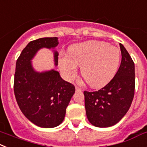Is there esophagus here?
Here are the masks:
<instances>
[{
  "mask_svg": "<svg viewBox=\"0 0 147 147\" xmlns=\"http://www.w3.org/2000/svg\"><path fill=\"white\" fill-rule=\"evenodd\" d=\"M75 89H76V91H82V89H81V87L78 86H75Z\"/></svg>",
  "mask_w": 147,
  "mask_h": 147,
  "instance_id": "34e87169",
  "label": "esophagus"
}]
</instances>
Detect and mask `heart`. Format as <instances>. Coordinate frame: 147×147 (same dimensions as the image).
Segmentation results:
<instances>
[{"label":"heart","mask_w":147,"mask_h":147,"mask_svg":"<svg viewBox=\"0 0 147 147\" xmlns=\"http://www.w3.org/2000/svg\"><path fill=\"white\" fill-rule=\"evenodd\" d=\"M69 55L59 58V67L63 77L72 81L77 75L78 66L88 84L93 88L107 85L115 77L121 63V52L103 41L84 42L72 46Z\"/></svg>","instance_id":"heart-1"}]
</instances>
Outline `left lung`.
I'll list each match as a JSON object with an SVG mask.
<instances>
[{
	"label": "left lung",
	"mask_w": 147,
	"mask_h": 147,
	"mask_svg": "<svg viewBox=\"0 0 147 147\" xmlns=\"http://www.w3.org/2000/svg\"><path fill=\"white\" fill-rule=\"evenodd\" d=\"M121 62L118 72L104 87L95 92L84 91L88 120L97 127L118 123L129 109L135 94V63L121 43Z\"/></svg>",
	"instance_id": "left-lung-1"
}]
</instances>
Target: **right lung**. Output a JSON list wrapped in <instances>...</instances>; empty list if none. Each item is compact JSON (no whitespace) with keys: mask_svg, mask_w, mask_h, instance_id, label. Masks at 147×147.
I'll list each match as a JSON object with an SVG mask.
<instances>
[{"mask_svg":"<svg viewBox=\"0 0 147 147\" xmlns=\"http://www.w3.org/2000/svg\"><path fill=\"white\" fill-rule=\"evenodd\" d=\"M58 44V38H42L30 41L18 58L14 80V92L23 114L32 123L43 128L61 124L75 92L73 84L61 78L54 69L43 72L34 70L31 60L41 48L51 49ZM58 53L54 52L55 64Z\"/></svg>","mask_w":147,"mask_h":147,"instance_id":"obj_1","label":"right lung"}]
</instances>
